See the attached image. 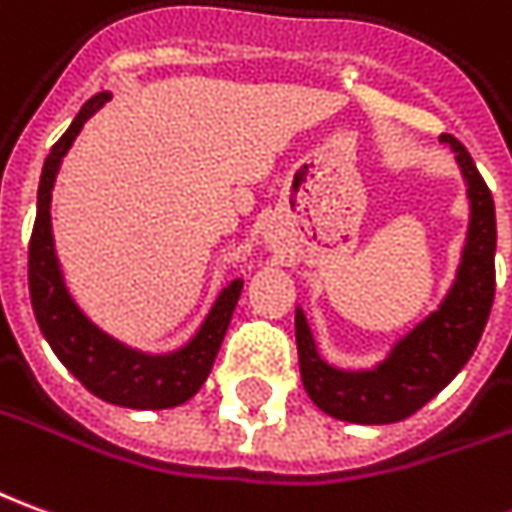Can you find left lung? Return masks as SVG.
Returning a JSON list of instances; mask_svg holds the SVG:
<instances>
[{"label": "left lung", "mask_w": 512, "mask_h": 512, "mask_svg": "<svg viewBox=\"0 0 512 512\" xmlns=\"http://www.w3.org/2000/svg\"><path fill=\"white\" fill-rule=\"evenodd\" d=\"M463 166L471 196V227L457 282L441 310L421 321L391 357L374 371H338L316 355L302 310H296V349L307 396L324 413L355 424H391L413 416L455 380L474 355L488 324L496 293V210L491 188L474 166L468 149L443 132Z\"/></svg>", "instance_id": "obj_1"}]
</instances>
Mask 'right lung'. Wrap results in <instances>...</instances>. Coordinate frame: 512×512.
Listing matches in <instances>:
<instances>
[{
	"label": "right lung",
	"instance_id": "right-lung-1",
	"mask_svg": "<svg viewBox=\"0 0 512 512\" xmlns=\"http://www.w3.org/2000/svg\"><path fill=\"white\" fill-rule=\"evenodd\" d=\"M105 102L107 94L94 96L46 155L44 174L38 185V216H35L30 238L32 310H35L44 338L60 357V363L94 396L113 405L135 407V410H163V407L188 402L205 385L213 360L219 355L221 341L227 335L232 310L238 305L244 282L235 280L227 285L221 291L219 302L210 310V316L205 318L202 330L196 332L194 341L180 352L163 357L141 355L121 346L113 338H107L105 332L96 330L77 310L60 280L55 246H52V224H49V199H52V185H55L60 160L74 144L82 124Z\"/></svg>",
	"mask_w": 512,
	"mask_h": 512
}]
</instances>
